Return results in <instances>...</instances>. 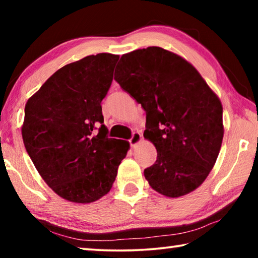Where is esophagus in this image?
Returning a JSON list of instances; mask_svg holds the SVG:
<instances>
[{"instance_id": "1", "label": "esophagus", "mask_w": 258, "mask_h": 258, "mask_svg": "<svg viewBox=\"0 0 258 258\" xmlns=\"http://www.w3.org/2000/svg\"><path fill=\"white\" fill-rule=\"evenodd\" d=\"M141 141H142V135L140 134L139 132H134L133 135H132V138L130 139V143H131V146H132V147H135L137 145H139V143Z\"/></svg>"}]
</instances>
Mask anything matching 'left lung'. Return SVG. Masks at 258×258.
<instances>
[{
  "instance_id": "1",
  "label": "left lung",
  "mask_w": 258,
  "mask_h": 258,
  "mask_svg": "<svg viewBox=\"0 0 258 258\" xmlns=\"http://www.w3.org/2000/svg\"><path fill=\"white\" fill-rule=\"evenodd\" d=\"M115 80L147 112L143 137L157 150L156 163L145 169L149 185L169 198L195 191L221 150L220 98L189 61L159 46L121 55Z\"/></svg>"
}]
</instances>
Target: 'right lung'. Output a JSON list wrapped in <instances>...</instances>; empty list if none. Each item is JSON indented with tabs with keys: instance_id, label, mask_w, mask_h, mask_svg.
Here are the masks:
<instances>
[{
	"instance_id": "1",
	"label": "right lung",
	"mask_w": 258,
	"mask_h": 258,
	"mask_svg": "<svg viewBox=\"0 0 258 258\" xmlns=\"http://www.w3.org/2000/svg\"><path fill=\"white\" fill-rule=\"evenodd\" d=\"M119 55H87L58 69L25 106L24 145L43 180L76 204L110 191L130 143L107 137L101 101ZM101 124L95 135V126Z\"/></svg>"
}]
</instances>
